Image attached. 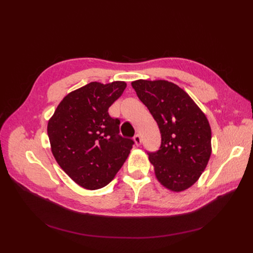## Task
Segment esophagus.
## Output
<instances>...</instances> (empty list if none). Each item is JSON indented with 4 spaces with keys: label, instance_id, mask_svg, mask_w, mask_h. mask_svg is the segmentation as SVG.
I'll return each instance as SVG.
<instances>
[{
    "label": "esophagus",
    "instance_id": "34e87169",
    "mask_svg": "<svg viewBox=\"0 0 253 253\" xmlns=\"http://www.w3.org/2000/svg\"><path fill=\"white\" fill-rule=\"evenodd\" d=\"M134 141L136 143V145H140L141 144V137L139 134H136L134 136Z\"/></svg>",
    "mask_w": 253,
    "mask_h": 253
}]
</instances>
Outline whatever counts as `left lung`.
<instances>
[{"mask_svg": "<svg viewBox=\"0 0 253 253\" xmlns=\"http://www.w3.org/2000/svg\"><path fill=\"white\" fill-rule=\"evenodd\" d=\"M140 101L157 122L162 144L149 153L157 180L174 192L193 186L211 156V127L185 90L166 80L132 82Z\"/></svg>", "mask_w": 253, "mask_h": 253, "instance_id": "8db88e82", "label": "left lung"}]
</instances>
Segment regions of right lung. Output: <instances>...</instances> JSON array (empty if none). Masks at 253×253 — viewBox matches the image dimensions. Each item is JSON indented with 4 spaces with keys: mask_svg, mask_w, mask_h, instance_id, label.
Masks as SVG:
<instances>
[{
    "mask_svg": "<svg viewBox=\"0 0 253 253\" xmlns=\"http://www.w3.org/2000/svg\"><path fill=\"white\" fill-rule=\"evenodd\" d=\"M126 87L125 81L90 82L66 95L48 120L53 157L83 188L105 187L131 152L134 141L119 135V119L109 115Z\"/></svg>",
    "mask_w": 253,
    "mask_h": 253,
    "instance_id": "obj_1",
    "label": "right lung"
}]
</instances>
